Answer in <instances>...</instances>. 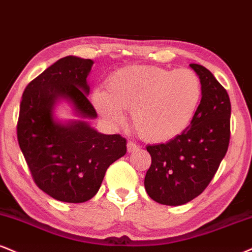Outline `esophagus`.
I'll return each mask as SVG.
<instances>
[{"instance_id": "1", "label": "esophagus", "mask_w": 252, "mask_h": 252, "mask_svg": "<svg viewBox=\"0 0 252 252\" xmlns=\"http://www.w3.org/2000/svg\"><path fill=\"white\" fill-rule=\"evenodd\" d=\"M138 145L135 143V142H132V141H129L128 142V151L129 153H132V151H135V150H138Z\"/></svg>"}]
</instances>
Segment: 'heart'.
Listing matches in <instances>:
<instances>
[{
	"label": "heart",
	"instance_id": "heart-1",
	"mask_svg": "<svg viewBox=\"0 0 252 252\" xmlns=\"http://www.w3.org/2000/svg\"><path fill=\"white\" fill-rule=\"evenodd\" d=\"M202 82L191 69L131 65L115 71L107 92L95 90L93 102L99 115L114 124L131 110L136 131L145 141L166 142L192 123L202 99Z\"/></svg>",
	"mask_w": 252,
	"mask_h": 252
}]
</instances>
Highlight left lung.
I'll return each instance as SVG.
<instances>
[{
	"label": "left lung",
	"instance_id": "obj_1",
	"mask_svg": "<svg viewBox=\"0 0 252 252\" xmlns=\"http://www.w3.org/2000/svg\"><path fill=\"white\" fill-rule=\"evenodd\" d=\"M202 82V99L192 123L166 143L148 145L151 165L148 195L159 204L182 205L204 191L228 151L231 104L226 90L203 65L191 63Z\"/></svg>",
	"mask_w": 252,
	"mask_h": 252
}]
</instances>
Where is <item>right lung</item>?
Listing matches in <instances>:
<instances>
[{"mask_svg": "<svg viewBox=\"0 0 252 252\" xmlns=\"http://www.w3.org/2000/svg\"><path fill=\"white\" fill-rule=\"evenodd\" d=\"M93 61L63 57L24 89L17 121V141L32 178L42 191L66 203H83L101 187L109 165L126 153L121 135H103L89 124L54 121L53 108L66 98L83 117L95 118L87 98Z\"/></svg>", "mask_w": 252, "mask_h": 252, "instance_id": "right-lung-1", "label": "right lung"}]
</instances>
